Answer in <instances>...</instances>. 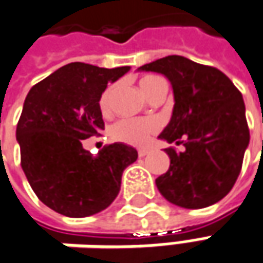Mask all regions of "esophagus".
<instances>
[{"instance_id": "1", "label": "esophagus", "mask_w": 263, "mask_h": 263, "mask_svg": "<svg viewBox=\"0 0 263 263\" xmlns=\"http://www.w3.org/2000/svg\"><path fill=\"white\" fill-rule=\"evenodd\" d=\"M148 154V148H140L138 149V156L140 157H145Z\"/></svg>"}]
</instances>
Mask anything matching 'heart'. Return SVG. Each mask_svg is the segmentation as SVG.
Here are the masks:
<instances>
[{
	"label": "heart",
	"mask_w": 263,
	"mask_h": 263,
	"mask_svg": "<svg viewBox=\"0 0 263 263\" xmlns=\"http://www.w3.org/2000/svg\"><path fill=\"white\" fill-rule=\"evenodd\" d=\"M160 81H164L159 76H144L140 80V87L145 95L149 88L156 86ZM110 99H112V87L106 88L100 96L99 106L103 114L110 110ZM159 125L153 119H121L110 128V137L115 141H121L131 145H144L147 144L149 137L157 131Z\"/></svg>",
	"instance_id": "obj_1"
}]
</instances>
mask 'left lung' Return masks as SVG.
Instances as JSON below:
<instances>
[{"instance_id": "8db88e82", "label": "left lung", "mask_w": 263, "mask_h": 263, "mask_svg": "<svg viewBox=\"0 0 263 263\" xmlns=\"http://www.w3.org/2000/svg\"><path fill=\"white\" fill-rule=\"evenodd\" d=\"M138 71L159 72L170 81L175 106L159 138L185 145L182 153L166 148L170 167L156 179L160 194L189 210L218 202L236 183L249 145L241 93L220 69L179 55L153 61Z\"/></svg>"}]
</instances>
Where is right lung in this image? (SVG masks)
<instances>
[{"label": "right lung", "mask_w": 263, "mask_h": 263, "mask_svg": "<svg viewBox=\"0 0 263 263\" xmlns=\"http://www.w3.org/2000/svg\"><path fill=\"white\" fill-rule=\"evenodd\" d=\"M128 71L71 62L30 88L15 135L24 175L50 210L88 217L119 194L123 170L138 159L137 149L115 142L91 156L83 142L104 128L99 100L107 83Z\"/></svg>", "instance_id": "add662e5"}]
</instances>
